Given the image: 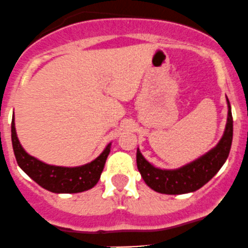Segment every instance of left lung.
<instances>
[{"label":"left lung","mask_w":248,"mask_h":248,"mask_svg":"<svg viewBox=\"0 0 248 248\" xmlns=\"http://www.w3.org/2000/svg\"><path fill=\"white\" fill-rule=\"evenodd\" d=\"M228 120L221 141L215 149L197 161L176 169L162 170L155 168L137 150V166L147 186L164 194H184L194 192L209 182L228 158L232 140V116L228 98Z\"/></svg>","instance_id":"8db88e82"}]
</instances>
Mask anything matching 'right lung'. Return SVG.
Instances as JSON below:
<instances>
[{"label": "right lung", "instance_id": "1", "mask_svg": "<svg viewBox=\"0 0 248 248\" xmlns=\"http://www.w3.org/2000/svg\"><path fill=\"white\" fill-rule=\"evenodd\" d=\"M12 144L17 164L39 186L54 193H79L92 188L98 182L110 152V144L91 163L76 168L55 167L30 156L20 145L12 120Z\"/></svg>", "mask_w": 248, "mask_h": 248}]
</instances>
